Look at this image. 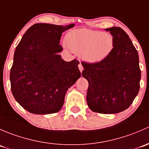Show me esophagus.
<instances>
[{
	"mask_svg": "<svg viewBox=\"0 0 149 149\" xmlns=\"http://www.w3.org/2000/svg\"><path fill=\"white\" fill-rule=\"evenodd\" d=\"M78 67H79V71H80V72H82L83 71V67H82V65L81 64V63L79 64V65H78Z\"/></svg>",
	"mask_w": 149,
	"mask_h": 149,
	"instance_id": "34e87169",
	"label": "esophagus"
}]
</instances>
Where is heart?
I'll list each match as a JSON object with an SVG mask.
<instances>
[{
  "label": "heart",
  "mask_w": 149,
  "mask_h": 149,
  "mask_svg": "<svg viewBox=\"0 0 149 149\" xmlns=\"http://www.w3.org/2000/svg\"><path fill=\"white\" fill-rule=\"evenodd\" d=\"M67 46L74 53L80 54L89 64L102 62L110 54L114 47V38L108 32L78 29L66 36Z\"/></svg>",
  "instance_id": "obj_1"
}]
</instances>
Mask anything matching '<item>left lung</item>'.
Returning <instances> with one entry per match:
<instances>
[{
  "mask_svg": "<svg viewBox=\"0 0 149 149\" xmlns=\"http://www.w3.org/2000/svg\"><path fill=\"white\" fill-rule=\"evenodd\" d=\"M114 38V47L97 64L82 62V77L89 83L87 102L93 112L113 114L126 110L140 88L141 70L137 50L120 27L105 29Z\"/></svg>",
  "mask_w": 149,
  "mask_h": 149,
  "instance_id": "8db88e82",
  "label": "left lung"
}]
</instances>
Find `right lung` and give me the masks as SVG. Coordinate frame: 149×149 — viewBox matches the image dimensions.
I'll use <instances>...</instances> for the list:
<instances>
[{
	"label": "right lung",
	"mask_w": 149,
	"mask_h": 149,
	"mask_svg": "<svg viewBox=\"0 0 149 149\" xmlns=\"http://www.w3.org/2000/svg\"><path fill=\"white\" fill-rule=\"evenodd\" d=\"M74 26L36 24L16 47L10 86L13 97L27 111L37 115L59 112L67 90L81 77L79 62H65L59 54L62 33Z\"/></svg>",
	"instance_id": "right-lung-1"
}]
</instances>
